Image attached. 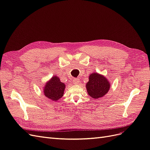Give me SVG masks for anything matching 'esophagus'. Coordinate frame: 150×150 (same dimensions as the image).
Segmentation results:
<instances>
[{
  "label": "esophagus",
  "mask_w": 150,
  "mask_h": 150,
  "mask_svg": "<svg viewBox=\"0 0 150 150\" xmlns=\"http://www.w3.org/2000/svg\"><path fill=\"white\" fill-rule=\"evenodd\" d=\"M79 81H80L79 79H78V78H74L73 79V83L75 84H78L79 83Z\"/></svg>",
  "instance_id": "1"
}]
</instances>
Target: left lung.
Returning <instances> with one entry per match:
<instances>
[{
	"mask_svg": "<svg viewBox=\"0 0 150 150\" xmlns=\"http://www.w3.org/2000/svg\"><path fill=\"white\" fill-rule=\"evenodd\" d=\"M86 86L88 94L94 99L103 97L111 87L110 82L105 77L97 72L90 74L89 81Z\"/></svg>",
	"mask_w": 150,
	"mask_h": 150,
	"instance_id": "8db88e82",
	"label": "left lung"
}]
</instances>
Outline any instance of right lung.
<instances>
[{
    "label": "right lung",
    "instance_id": "obj_1",
    "mask_svg": "<svg viewBox=\"0 0 150 150\" xmlns=\"http://www.w3.org/2000/svg\"><path fill=\"white\" fill-rule=\"evenodd\" d=\"M65 88L66 85L61 82L57 76H54L45 84L44 94L51 100L57 101L64 94Z\"/></svg>",
    "mask_w": 150,
    "mask_h": 150
}]
</instances>
